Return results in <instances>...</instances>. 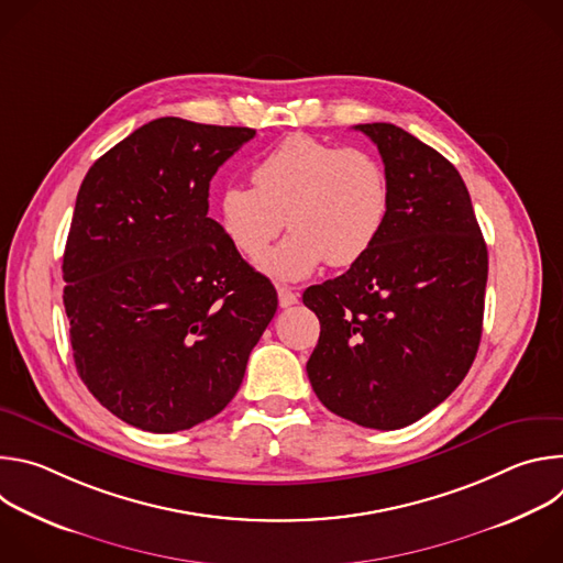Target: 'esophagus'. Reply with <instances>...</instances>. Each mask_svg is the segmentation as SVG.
<instances>
[{
  "label": "esophagus",
  "instance_id": "obj_1",
  "mask_svg": "<svg viewBox=\"0 0 563 563\" xmlns=\"http://www.w3.org/2000/svg\"><path fill=\"white\" fill-rule=\"evenodd\" d=\"M278 302H280V307H291L298 302V294L285 285H278Z\"/></svg>",
  "mask_w": 563,
  "mask_h": 563
}]
</instances>
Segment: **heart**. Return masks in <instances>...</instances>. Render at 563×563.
<instances>
[{
    "mask_svg": "<svg viewBox=\"0 0 563 563\" xmlns=\"http://www.w3.org/2000/svg\"><path fill=\"white\" fill-rule=\"evenodd\" d=\"M252 185L220 191L218 222L229 243L256 261L287 220L291 233L261 261L278 280L307 278L325 263L336 269L361 263L389 218V180L376 155L302 133L258 159Z\"/></svg>",
    "mask_w": 563,
    "mask_h": 563,
    "instance_id": "1",
    "label": "heart"
}]
</instances>
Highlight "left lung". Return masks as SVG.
I'll return each instance as SVG.
<instances>
[{
  "label": "left lung",
  "instance_id": "obj_1",
  "mask_svg": "<svg viewBox=\"0 0 563 563\" xmlns=\"http://www.w3.org/2000/svg\"><path fill=\"white\" fill-rule=\"evenodd\" d=\"M356 129L383 157L389 218L361 263L305 289L320 320L307 376L330 412L398 430L465 378L484 325L488 250L452 163L400 126Z\"/></svg>",
  "mask_w": 563,
  "mask_h": 563
}]
</instances>
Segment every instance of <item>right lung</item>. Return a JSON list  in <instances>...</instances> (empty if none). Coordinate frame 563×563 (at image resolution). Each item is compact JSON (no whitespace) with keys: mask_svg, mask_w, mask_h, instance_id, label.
Wrapping results in <instances>:
<instances>
[{"mask_svg":"<svg viewBox=\"0 0 563 563\" xmlns=\"http://www.w3.org/2000/svg\"><path fill=\"white\" fill-rule=\"evenodd\" d=\"M254 135L157 118L79 187L62 265L73 358L133 428L169 434L222 412L276 313L272 280L207 216L211 178Z\"/></svg>","mask_w":563,"mask_h":563,"instance_id":"1","label":"right lung"}]
</instances>
